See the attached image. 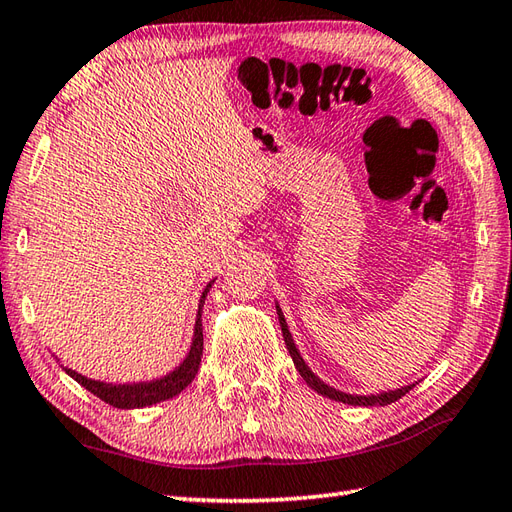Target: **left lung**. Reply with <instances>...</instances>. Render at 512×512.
I'll use <instances>...</instances> for the list:
<instances>
[{
  "mask_svg": "<svg viewBox=\"0 0 512 512\" xmlns=\"http://www.w3.org/2000/svg\"><path fill=\"white\" fill-rule=\"evenodd\" d=\"M277 314H279V325H281V334H284V341H286V347L288 352L292 356V363H295V367L299 369V374L303 376V380L314 389L319 391L321 396L325 398H332L336 402H345V405H358V407H385V405H391V402H396L398 398H402L407 394V391H411L413 385H407V387H400V389H394V391H383V394H372V396H354V394H345V391H339L334 389L330 385H325L321 378H317L312 374V369L306 365V361H303L295 341H292V334L288 330V323L284 319V312H281V308L277 306Z\"/></svg>",
  "mask_w": 512,
  "mask_h": 512,
  "instance_id": "obj_1",
  "label": "left lung"
}]
</instances>
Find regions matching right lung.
Segmentation results:
<instances>
[{
  "mask_svg": "<svg viewBox=\"0 0 512 512\" xmlns=\"http://www.w3.org/2000/svg\"><path fill=\"white\" fill-rule=\"evenodd\" d=\"M213 281L206 284L202 297H200V306H198V319H195V330H193V343L187 358L173 369L171 374L162 376L158 380H149V383H134V385H112V383H101V380H92L85 378L81 374H76L74 369L63 367L68 376H72L76 383L83 385L96 398H101L103 402L118 409H140V407H149L156 405V402L169 400L173 396H178L180 391L191 385V380L195 378L200 369L202 361V350H204V336H202V306L206 299V292L211 290Z\"/></svg>",
  "mask_w": 512,
  "mask_h": 512,
  "instance_id": "add662e5",
  "label": "right lung"
}]
</instances>
